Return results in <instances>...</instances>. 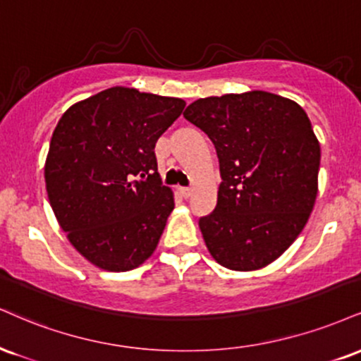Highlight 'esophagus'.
I'll return each mask as SVG.
<instances>
[{
  "label": "esophagus",
  "mask_w": 361,
  "mask_h": 361,
  "mask_svg": "<svg viewBox=\"0 0 361 361\" xmlns=\"http://www.w3.org/2000/svg\"><path fill=\"white\" fill-rule=\"evenodd\" d=\"M178 193L183 198H188L192 195V188H188V186H178Z\"/></svg>",
  "instance_id": "1"
}]
</instances>
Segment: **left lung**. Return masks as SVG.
Listing matches in <instances>:
<instances>
[{"label":"left lung","mask_w":361,"mask_h":361,"mask_svg":"<svg viewBox=\"0 0 361 361\" xmlns=\"http://www.w3.org/2000/svg\"><path fill=\"white\" fill-rule=\"evenodd\" d=\"M214 142L222 183L200 219L220 266L257 271L281 257L318 195L319 141L299 104L266 90L198 99L183 112Z\"/></svg>","instance_id":"left-lung-1"}]
</instances>
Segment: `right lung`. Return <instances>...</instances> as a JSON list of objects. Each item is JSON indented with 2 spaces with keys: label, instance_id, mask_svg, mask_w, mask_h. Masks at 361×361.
I'll return each instance as SVG.
<instances>
[{
  "label": "right lung",
  "instance_id": "obj_1",
  "mask_svg": "<svg viewBox=\"0 0 361 361\" xmlns=\"http://www.w3.org/2000/svg\"><path fill=\"white\" fill-rule=\"evenodd\" d=\"M185 106L117 85L60 117L45 161L49 202L68 242L99 269L131 271L158 247L175 197L154 146Z\"/></svg>",
  "mask_w": 361,
  "mask_h": 361
}]
</instances>
